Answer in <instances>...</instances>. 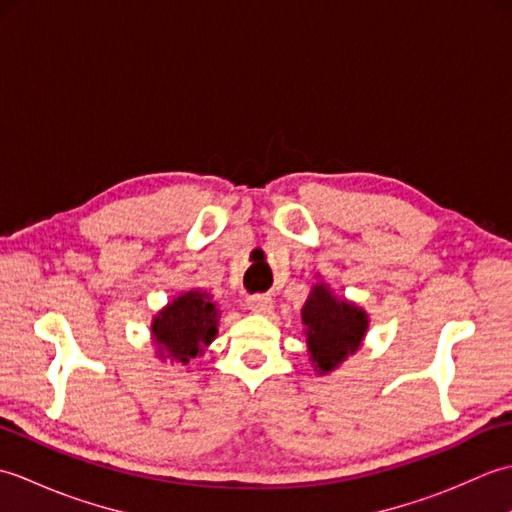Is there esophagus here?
I'll return each mask as SVG.
<instances>
[{"mask_svg":"<svg viewBox=\"0 0 512 512\" xmlns=\"http://www.w3.org/2000/svg\"><path fill=\"white\" fill-rule=\"evenodd\" d=\"M246 308L255 314H266L270 308H273V299L268 295H253L246 299Z\"/></svg>","mask_w":512,"mask_h":512,"instance_id":"34e87169","label":"esophagus"}]
</instances>
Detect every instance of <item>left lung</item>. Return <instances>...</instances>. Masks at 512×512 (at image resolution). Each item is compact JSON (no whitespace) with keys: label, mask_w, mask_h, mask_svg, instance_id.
<instances>
[{"label":"left lung","mask_w":512,"mask_h":512,"mask_svg":"<svg viewBox=\"0 0 512 512\" xmlns=\"http://www.w3.org/2000/svg\"><path fill=\"white\" fill-rule=\"evenodd\" d=\"M301 323L314 372L328 376L363 347L369 314L319 281L303 303Z\"/></svg>","instance_id":"1"}]
</instances>
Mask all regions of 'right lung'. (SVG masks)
<instances>
[{
    "instance_id": "obj_1",
    "label": "right lung",
    "mask_w": 512,
    "mask_h": 512,
    "mask_svg": "<svg viewBox=\"0 0 512 512\" xmlns=\"http://www.w3.org/2000/svg\"><path fill=\"white\" fill-rule=\"evenodd\" d=\"M220 310L211 292L191 288L173 297L151 319V343L162 363L189 365L217 336Z\"/></svg>"
}]
</instances>
